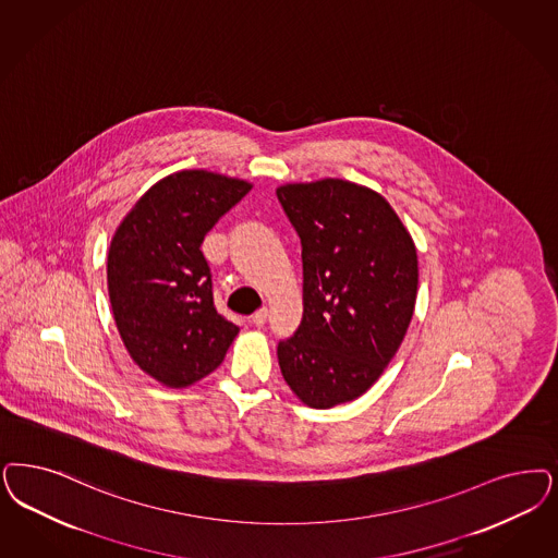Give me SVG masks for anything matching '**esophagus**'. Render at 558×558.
<instances>
[{
    "mask_svg": "<svg viewBox=\"0 0 558 558\" xmlns=\"http://www.w3.org/2000/svg\"><path fill=\"white\" fill-rule=\"evenodd\" d=\"M266 322H268V307L257 308V311L251 315V324L255 327H264Z\"/></svg>",
    "mask_w": 558,
    "mask_h": 558,
    "instance_id": "esophagus-1",
    "label": "esophagus"
}]
</instances>
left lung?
I'll return each mask as SVG.
<instances>
[{
  "label": "left lung",
  "instance_id": "obj_1",
  "mask_svg": "<svg viewBox=\"0 0 558 558\" xmlns=\"http://www.w3.org/2000/svg\"><path fill=\"white\" fill-rule=\"evenodd\" d=\"M276 195L303 247V322L278 344L282 377L311 408L347 404L404 340L418 290L414 241L365 185L322 179Z\"/></svg>",
  "mask_w": 558,
  "mask_h": 558
}]
</instances>
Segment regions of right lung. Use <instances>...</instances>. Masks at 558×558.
I'll list each match as a JSON object with an SVG mask.
<instances>
[{
    "mask_svg": "<svg viewBox=\"0 0 558 558\" xmlns=\"http://www.w3.org/2000/svg\"><path fill=\"white\" fill-rule=\"evenodd\" d=\"M251 183L202 169L154 183L121 220L107 259L119 336L135 365L167 387L210 375L239 333L211 296L206 232Z\"/></svg>",
    "mask_w": 558,
    "mask_h": 558,
    "instance_id": "1",
    "label": "right lung"
}]
</instances>
